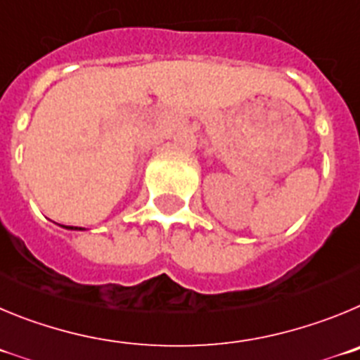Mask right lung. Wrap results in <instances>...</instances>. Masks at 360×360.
Segmentation results:
<instances>
[{"label": "right lung", "mask_w": 360, "mask_h": 360, "mask_svg": "<svg viewBox=\"0 0 360 360\" xmlns=\"http://www.w3.org/2000/svg\"><path fill=\"white\" fill-rule=\"evenodd\" d=\"M68 229H82V228H75V226H66Z\"/></svg>", "instance_id": "right-lung-1"}]
</instances>
